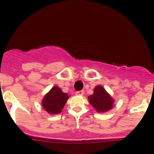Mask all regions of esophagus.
I'll use <instances>...</instances> for the list:
<instances>
[{
    "mask_svg": "<svg viewBox=\"0 0 154 154\" xmlns=\"http://www.w3.org/2000/svg\"><path fill=\"white\" fill-rule=\"evenodd\" d=\"M84 94V91H79L76 92V95H82Z\"/></svg>",
    "mask_w": 154,
    "mask_h": 154,
    "instance_id": "34e87169",
    "label": "esophagus"
}]
</instances>
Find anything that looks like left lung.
I'll return each mask as SVG.
<instances>
[{
  "mask_svg": "<svg viewBox=\"0 0 154 154\" xmlns=\"http://www.w3.org/2000/svg\"><path fill=\"white\" fill-rule=\"evenodd\" d=\"M88 99L89 103L99 113L111 110L114 102L111 95L100 85L96 86L94 88V93L88 96Z\"/></svg>",
  "mask_w": 154,
  "mask_h": 154,
  "instance_id": "8db88e82",
  "label": "left lung"
}]
</instances>
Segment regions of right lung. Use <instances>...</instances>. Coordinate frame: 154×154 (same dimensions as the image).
I'll use <instances>...</instances> for the list:
<instances>
[{
  "instance_id": "1",
  "label": "right lung",
  "mask_w": 154,
  "mask_h": 154,
  "mask_svg": "<svg viewBox=\"0 0 154 154\" xmlns=\"http://www.w3.org/2000/svg\"><path fill=\"white\" fill-rule=\"evenodd\" d=\"M69 98V96L67 93H63L57 86H54L44 96L42 106L48 114H60Z\"/></svg>"
}]
</instances>
